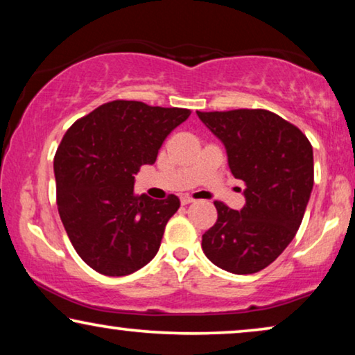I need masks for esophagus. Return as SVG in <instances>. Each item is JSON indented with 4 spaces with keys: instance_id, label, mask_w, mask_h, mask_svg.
Segmentation results:
<instances>
[{
    "instance_id": "1",
    "label": "esophagus",
    "mask_w": 355,
    "mask_h": 355,
    "mask_svg": "<svg viewBox=\"0 0 355 355\" xmlns=\"http://www.w3.org/2000/svg\"><path fill=\"white\" fill-rule=\"evenodd\" d=\"M192 202H196V200H193V198H192L191 196H182V197H181V203H182V205H189V203H192Z\"/></svg>"
}]
</instances>
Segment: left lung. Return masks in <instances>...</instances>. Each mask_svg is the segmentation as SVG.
I'll list each match as a JSON object with an SVG mask.
<instances>
[{"label":"left lung","instance_id":"obj_1","mask_svg":"<svg viewBox=\"0 0 355 355\" xmlns=\"http://www.w3.org/2000/svg\"><path fill=\"white\" fill-rule=\"evenodd\" d=\"M197 116L225 145L232 176L245 184L241 211L215 202L218 220L202 236L203 254L230 273H257L283 254L302 223L313 189L312 145L266 110Z\"/></svg>","mask_w":355,"mask_h":355}]
</instances>
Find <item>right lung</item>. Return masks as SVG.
Here are the masks:
<instances>
[{
    "instance_id": "obj_1",
    "label": "right lung",
    "mask_w": 355,
    "mask_h": 355,
    "mask_svg": "<svg viewBox=\"0 0 355 355\" xmlns=\"http://www.w3.org/2000/svg\"><path fill=\"white\" fill-rule=\"evenodd\" d=\"M191 111L114 100L67 129L53 169L56 203L71 244L90 268L125 276L148 263L179 198L153 200L134 192L135 174Z\"/></svg>"
}]
</instances>
